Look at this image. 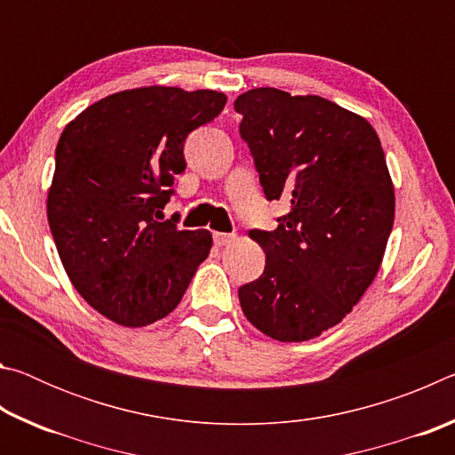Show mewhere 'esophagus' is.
<instances>
[{
	"label": "esophagus",
	"instance_id": "1",
	"mask_svg": "<svg viewBox=\"0 0 455 455\" xmlns=\"http://www.w3.org/2000/svg\"><path fill=\"white\" fill-rule=\"evenodd\" d=\"M214 244L217 246H227V244H230L236 238V235L235 233H214Z\"/></svg>",
	"mask_w": 455,
	"mask_h": 455
}]
</instances>
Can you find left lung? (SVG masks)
<instances>
[{
  "label": "left lung",
  "mask_w": 455,
  "mask_h": 455,
  "mask_svg": "<svg viewBox=\"0 0 455 455\" xmlns=\"http://www.w3.org/2000/svg\"><path fill=\"white\" fill-rule=\"evenodd\" d=\"M267 200L289 212L251 230L267 263L238 289L244 317L276 341L341 323L379 271L395 217L394 182L365 118L321 96L255 88L235 100Z\"/></svg>",
  "instance_id": "1"
}]
</instances>
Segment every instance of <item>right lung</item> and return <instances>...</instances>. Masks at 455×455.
<instances>
[{
	"mask_svg": "<svg viewBox=\"0 0 455 455\" xmlns=\"http://www.w3.org/2000/svg\"><path fill=\"white\" fill-rule=\"evenodd\" d=\"M227 96L148 86L88 106L64 128L48 192V220L76 291L104 317L144 327L180 303L209 257V230L164 219L184 140L219 116Z\"/></svg>",
	"mask_w": 455,
	"mask_h": 455,
	"instance_id": "add662e5",
	"label": "right lung"
}]
</instances>
